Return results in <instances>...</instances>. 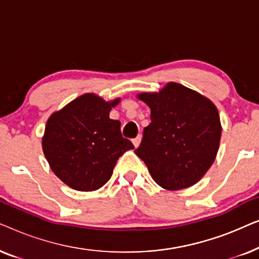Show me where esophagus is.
<instances>
[{
	"label": "esophagus",
	"instance_id": "1",
	"mask_svg": "<svg viewBox=\"0 0 259 259\" xmlns=\"http://www.w3.org/2000/svg\"><path fill=\"white\" fill-rule=\"evenodd\" d=\"M140 141H141V136H140V134H139V136H138V137H136V138H134V139L132 140V143H133V145H134V146H136V147H138V146H139Z\"/></svg>",
	"mask_w": 259,
	"mask_h": 259
}]
</instances>
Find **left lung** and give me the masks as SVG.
Returning <instances> with one entry per match:
<instances>
[{"label":"left lung","instance_id":"left-lung-1","mask_svg":"<svg viewBox=\"0 0 259 259\" xmlns=\"http://www.w3.org/2000/svg\"><path fill=\"white\" fill-rule=\"evenodd\" d=\"M150 106L136 154L152 178L167 190H182L200 180L217 155L222 126L215 106L197 92L171 82L154 94H140Z\"/></svg>","mask_w":259,"mask_h":259}]
</instances>
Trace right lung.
I'll return each mask as SVG.
<instances>
[{
  "mask_svg": "<svg viewBox=\"0 0 259 259\" xmlns=\"http://www.w3.org/2000/svg\"><path fill=\"white\" fill-rule=\"evenodd\" d=\"M118 102L84 94L48 119L44 153L53 172L72 189H100L112 177L116 160L134 148L122 137L120 121L109 119Z\"/></svg>",
  "mask_w": 259,
  "mask_h": 259,
  "instance_id": "add662e5",
  "label": "right lung"
}]
</instances>
